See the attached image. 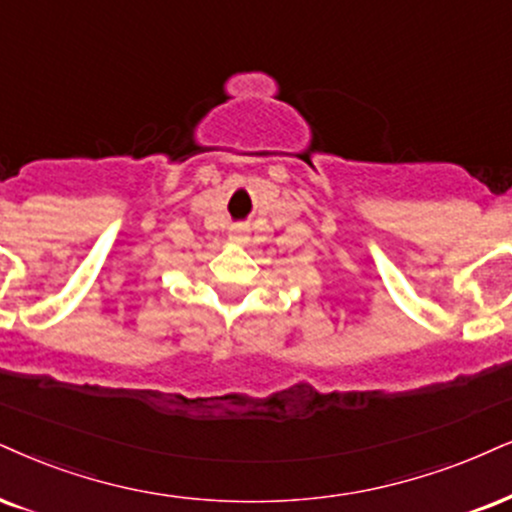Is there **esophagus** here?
Wrapping results in <instances>:
<instances>
[{
  "label": "esophagus",
  "instance_id": "obj_1",
  "mask_svg": "<svg viewBox=\"0 0 512 512\" xmlns=\"http://www.w3.org/2000/svg\"><path fill=\"white\" fill-rule=\"evenodd\" d=\"M230 239H232V242H237V244H244L246 239H249V235H246V227L244 225L230 227Z\"/></svg>",
  "mask_w": 512,
  "mask_h": 512
}]
</instances>
